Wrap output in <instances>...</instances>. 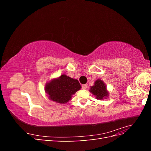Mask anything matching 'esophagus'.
Returning <instances> with one entry per match:
<instances>
[{
    "instance_id": "esophagus-1",
    "label": "esophagus",
    "mask_w": 151,
    "mask_h": 151,
    "mask_svg": "<svg viewBox=\"0 0 151 151\" xmlns=\"http://www.w3.org/2000/svg\"><path fill=\"white\" fill-rule=\"evenodd\" d=\"M82 89H87V85L86 84H84L82 86Z\"/></svg>"
}]
</instances>
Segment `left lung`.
Listing matches in <instances>:
<instances>
[{"label":"left lung","mask_w":151,"mask_h":151,"mask_svg":"<svg viewBox=\"0 0 151 151\" xmlns=\"http://www.w3.org/2000/svg\"><path fill=\"white\" fill-rule=\"evenodd\" d=\"M90 92L96 96V99H103L108 96V93L106 91V85L101 80H97L94 83V85L91 87Z\"/></svg>","instance_id":"obj_1"}]
</instances>
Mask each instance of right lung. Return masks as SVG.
Segmentation results:
<instances>
[{"instance_id": "add662e5", "label": "right lung", "mask_w": 151, "mask_h": 151, "mask_svg": "<svg viewBox=\"0 0 151 151\" xmlns=\"http://www.w3.org/2000/svg\"><path fill=\"white\" fill-rule=\"evenodd\" d=\"M81 88V86L77 79L62 75L47 84L45 91L52 101L58 103H66L70 100L72 95Z\"/></svg>"}]
</instances>
